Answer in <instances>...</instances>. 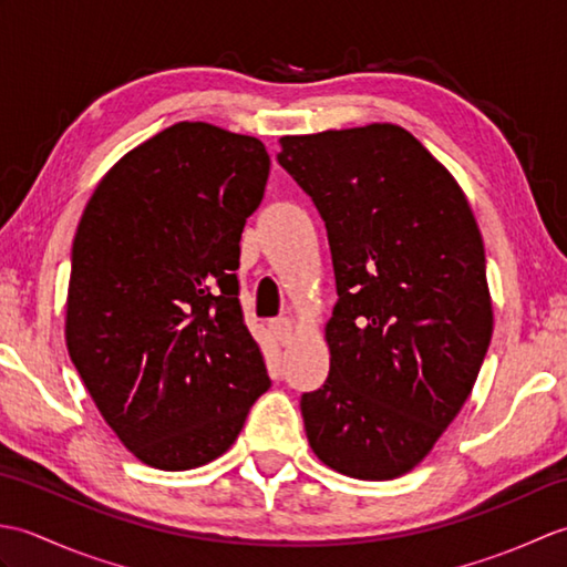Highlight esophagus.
Returning <instances> with one entry per match:
<instances>
[{
    "mask_svg": "<svg viewBox=\"0 0 567 567\" xmlns=\"http://www.w3.org/2000/svg\"><path fill=\"white\" fill-rule=\"evenodd\" d=\"M270 331L275 333V339L280 341V343H290L295 327H292V321H290V319H287V317H280V319H272V321H270Z\"/></svg>",
    "mask_w": 567,
    "mask_h": 567,
    "instance_id": "obj_1",
    "label": "esophagus"
}]
</instances>
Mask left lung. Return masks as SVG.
I'll return each instance as SVG.
<instances>
[{
	"label": "left lung",
	"instance_id": "left-lung-1",
	"mask_svg": "<svg viewBox=\"0 0 567 567\" xmlns=\"http://www.w3.org/2000/svg\"><path fill=\"white\" fill-rule=\"evenodd\" d=\"M327 224L329 378L302 394L309 445L360 480L412 470L473 392L492 339L485 246L451 173L394 124L280 138Z\"/></svg>",
	"mask_w": 567,
	"mask_h": 567
}]
</instances>
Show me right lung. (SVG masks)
<instances>
[{
	"label": "right lung",
	"mask_w": 567,
	"mask_h": 567,
	"mask_svg": "<svg viewBox=\"0 0 567 567\" xmlns=\"http://www.w3.org/2000/svg\"><path fill=\"white\" fill-rule=\"evenodd\" d=\"M268 175L258 138L179 122L126 153L84 207L68 351L106 424L146 465L219 457L270 388L236 277Z\"/></svg>",
	"instance_id": "1"
}]
</instances>
